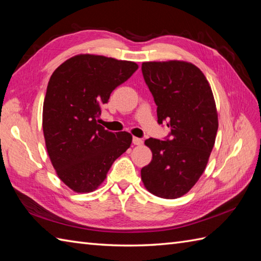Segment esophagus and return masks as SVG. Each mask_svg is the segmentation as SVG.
Masks as SVG:
<instances>
[{
  "label": "esophagus",
  "mask_w": 261,
  "mask_h": 261,
  "mask_svg": "<svg viewBox=\"0 0 261 261\" xmlns=\"http://www.w3.org/2000/svg\"><path fill=\"white\" fill-rule=\"evenodd\" d=\"M132 142H134V145H136V146H140L143 141H142V139H140V138L134 137V139H132Z\"/></svg>",
  "instance_id": "1"
}]
</instances>
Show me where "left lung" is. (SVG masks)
Here are the masks:
<instances>
[{
  "label": "left lung",
  "mask_w": 261,
  "mask_h": 261,
  "mask_svg": "<svg viewBox=\"0 0 261 261\" xmlns=\"http://www.w3.org/2000/svg\"><path fill=\"white\" fill-rule=\"evenodd\" d=\"M141 70L157 105L158 123L170 129L165 140L145 141L152 160L141 169V178L153 195L180 197L196 184L214 147L219 122L213 93L191 63L148 62Z\"/></svg>",
  "instance_id": "left-lung-1"
}]
</instances>
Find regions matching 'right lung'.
Masks as SVG:
<instances>
[{"label":"right lung","instance_id":"1","mask_svg":"<svg viewBox=\"0 0 261 261\" xmlns=\"http://www.w3.org/2000/svg\"><path fill=\"white\" fill-rule=\"evenodd\" d=\"M138 65L96 55H77L54 71L43 102L42 129L54 168L64 184L90 193L102 184L116 158L132 142L129 132L97 123L111 93Z\"/></svg>","mask_w":261,"mask_h":261}]
</instances>
